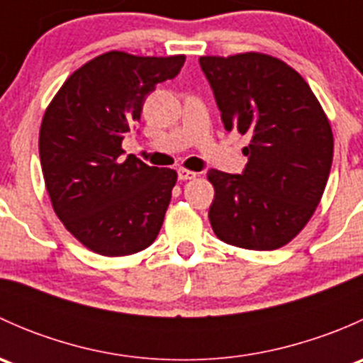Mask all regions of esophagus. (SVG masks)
<instances>
[{
  "instance_id": "34e87169",
  "label": "esophagus",
  "mask_w": 363,
  "mask_h": 363,
  "mask_svg": "<svg viewBox=\"0 0 363 363\" xmlns=\"http://www.w3.org/2000/svg\"><path fill=\"white\" fill-rule=\"evenodd\" d=\"M196 175L199 174H195V172H191V170H186V168H179L177 170L179 181H189V179H195Z\"/></svg>"
}]
</instances>
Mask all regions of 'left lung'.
I'll return each mask as SVG.
<instances>
[{"label":"left lung","instance_id":"8db88e82","mask_svg":"<svg viewBox=\"0 0 363 363\" xmlns=\"http://www.w3.org/2000/svg\"><path fill=\"white\" fill-rule=\"evenodd\" d=\"M225 130L250 135L242 174L208 170V219L223 242L244 250L284 246L320 203L334 156L330 123L309 84L281 60L258 52L203 56Z\"/></svg>","mask_w":363,"mask_h":363}]
</instances>
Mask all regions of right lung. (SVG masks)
<instances>
[{
	"mask_svg": "<svg viewBox=\"0 0 363 363\" xmlns=\"http://www.w3.org/2000/svg\"><path fill=\"white\" fill-rule=\"evenodd\" d=\"M184 56L101 54L61 86L43 116L38 151L57 218L87 250L126 256L151 246L177 174L121 156L156 84L177 77Z\"/></svg>",
	"mask_w": 363,
	"mask_h": 363,
	"instance_id": "right-lung-1",
	"label": "right lung"
}]
</instances>
